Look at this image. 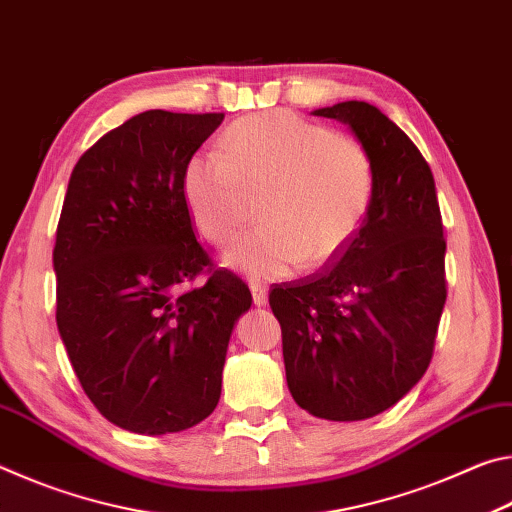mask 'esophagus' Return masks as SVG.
I'll list each match as a JSON object with an SVG mask.
<instances>
[{
  "instance_id": "obj_1",
  "label": "esophagus",
  "mask_w": 512,
  "mask_h": 512,
  "mask_svg": "<svg viewBox=\"0 0 512 512\" xmlns=\"http://www.w3.org/2000/svg\"><path fill=\"white\" fill-rule=\"evenodd\" d=\"M250 293H253V302L257 307H264L268 302V291H266L264 284L253 282V284H250Z\"/></svg>"
}]
</instances>
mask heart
Here are the masks:
<instances>
[{"label": "heart", "mask_w": 512, "mask_h": 512, "mask_svg": "<svg viewBox=\"0 0 512 512\" xmlns=\"http://www.w3.org/2000/svg\"><path fill=\"white\" fill-rule=\"evenodd\" d=\"M219 151H196L183 196L196 228L228 246L246 223V192H264L259 225L225 255L250 280L323 266L357 237L375 198L366 146L291 110L246 115L225 128Z\"/></svg>", "instance_id": "b5f03b06"}]
</instances>
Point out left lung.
<instances>
[{
	"label": "left lung",
	"instance_id": "obj_1",
	"mask_svg": "<svg viewBox=\"0 0 512 512\" xmlns=\"http://www.w3.org/2000/svg\"><path fill=\"white\" fill-rule=\"evenodd\" d=\"M343 121L375 164L357 237L323 271L280 284L287 384L300 409L334 422L391 409L429 368L443 316L445 237L436 183L409 135L366 101L314 110Z\"/></svg>",
	"mask_w": 512,
	"mask_h": 512
}]
</instances>
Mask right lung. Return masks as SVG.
<instances>
[{"instance_id":"1","label":"right lung","mask_w":512,"mask_h":512,"mask_svg":"<svg viewBox=\"0 0 512 512\" xmlns=\"http://www.w3.org/2000/svg\"><path fill=\"white\" fill-rule=\"evenodd\" d=\"M223 112L146 110L76 162L60 212L56 325L85 395L117 427H194L221 397L230 334L253 296L196 241L183 169ZM211 273L203 288L188 287Z\"/></svg>"}]
</instances>
